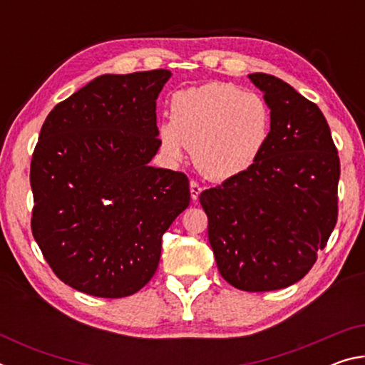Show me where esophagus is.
I'll list each match as a JSON object with an SVG mask.
<instances>
[{"mask_svg": "<svg viewBox=\"0 0 365 365\" xmlns=\"http://www.w3.org/2000/svg\"><path fill=\"white\" fill-rule=\"evenodd\" d=\"M201 190H202V188L200 187V183L190 182V195H191V200H193L195 202L197 201V197H200Z\"/></svg>", "mask_w": 365, "mask_h": 365, "instance_id": "esophagus-1", "label": "esophagus"}]
</instances>
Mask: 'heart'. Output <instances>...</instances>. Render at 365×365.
Listing matches in <instances>:
<instances>
[{
  "mask_svg": "<svg viewBox=\"0 0 365 365\" xmlns=\"http://www.w3.org/2000/svg\"><path fill=\"white\" fill-rule=\"evenodd\" d=\"M272 114L262 96L227 82H207L177 91L170 122L159 128L160 148L174 163L185 148L197 169L212 180L248 170L267 145Z\"/></svg>",
  "mask_w": 365,
  "mask_h": 365,
  "instance_id": "heart-1",
  "label": "heart"
}]
</instances>
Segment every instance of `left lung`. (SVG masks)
Wrapping results in <instances>:
<instances>
[{
  "mask_svg": "<svg viewBox=\"0 0 365 365\" xmlns=\"http://www.w3.org/2000/svg\"><path fill=\"white\" fill-rule=\"evenodd\" d=\"M248 78L272 114L267 145L251 168L205 190L209 243L220 275L243 292L299 282L338 217L339 158L317 104L269 73Z\"/></svg>",
  "mask_w": 365,
  "mask_h": 365,
  "instance_id": "left-lung-1",
  "label": "left lung"
}]
</instances>
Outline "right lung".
<instances>
[{"mask_svg":"<svg viewBox=\"0 0 365 365\" xmlns=\"http://www.w3.org/2000/svg\"><path fill=\"white\" fill-rule=\"evenodd\" d=\"M168 69L104 73L54 106L30 164L35 242L66 285L98 298L137 293L163 235L190 205L182 172L150 165Z\"/></svg>","mask_w":365,"mask_h":365,"instance_id":"obj_1","label":"right lung"}]
</instances>
